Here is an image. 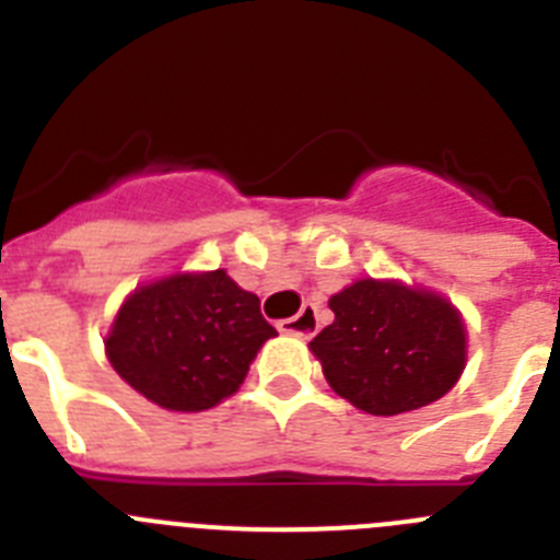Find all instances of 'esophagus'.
<instances>
[{"instance_id":"1","label":"esophagus","mask_w":560,"mask_h":560,"mask_svg":"<svg viewBox=\"0 0 560 560\" xmlns=\"http://www.w3.org/2000/svg\"><path fill=\"white\" fill-rule=\"evenodd\" d=\"M283 334L291 336H303V339H311V336L319 330V316H316V305H303V311L296 316H289L283 323L277 325Z\"/></svg>"}]
</instances>
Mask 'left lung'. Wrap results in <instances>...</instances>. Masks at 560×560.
<instances>
[{
  "instance_id": "obj_1",
  "label": "left lung",
  "mask_w": 560,
  "mask_h": 560,
  "mask_svg": "<svg viewBox=\"0 0 560 560\" xmlns=\"http://www.w3.org/2000/svg\"><path fill=\"white\" fill-rule=\"evenodd\" d=\"M328 305L334 323L308 348L330 389L361 412L389 418L429 407L463 375V314L438 291L361 277Z\"/></svg>"
}]
</instances>
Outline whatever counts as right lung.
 I'll return each mask as SVG.
<instances>
[{"label": "right lung", "mask_w": 560, "mask_h": 560, "mask_svg": "<svg viewBox=\"0 0 560 560\" xmlns=\"http://www.w3.org/2000/svg\"><path fill=\"white\" fill-rule=\"evenodd\" d=\"M271 336L260 300L215 269L137 285L103 345L108 364L142 398L171 412H205L237 393Z\"/></svg>", "instance_id": "add662e5"}]
</instances>
